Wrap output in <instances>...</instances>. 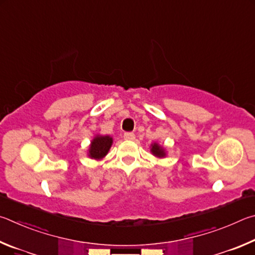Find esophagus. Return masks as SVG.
Segmentation results:
<instances>
[{"label":"esophagus","mask_w":255,"mask_h":255,"mask_svg":"<svg viewBox=\"0 0 255 255\" xmlns=\"http://www.w3.org/2000/svg\"><path fill=\"white\" fill-rule=\"evenodd\" d=\"M123 137H124V140H128V141H133V140L135 139V135L133 134V133L128 132V133H124Z\"/></svg>","instance_id":"esophagus-1"}]
</instances>
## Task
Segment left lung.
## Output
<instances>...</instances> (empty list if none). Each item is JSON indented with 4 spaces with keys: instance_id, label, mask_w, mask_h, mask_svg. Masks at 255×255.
I'll list each match as a JSON object with an SVG mask.
<instances>
[{
    "instance_id": "8db88e82",
    "label": "left lung",
    "mask_w": 255,
    "mask_h": 255,
    "mask_svg": "<svg viewBox=\"0 0 255 255\" xmlns=\"http://www.w3.org/2000/svg\"><path fill=\"white\" fill-rule=\"evenodd\" d=\"M150 151L155 158L158 159H163L167 157V150L163 145H160L158 142H153L150 145Z\"/></svg>"
}]
</instances>
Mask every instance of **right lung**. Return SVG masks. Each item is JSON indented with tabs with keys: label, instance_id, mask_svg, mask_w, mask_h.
<instances>
[{
	"label": "right lung",
	"instance_id": "right-lung-1",
	"mask_svg": "<svg viewBox=\"0 0 255 255\" xmlns=\"http://www.w3.org/2000/svg\"><path fill=\"white\" fill-rule=\"evenodd\" d=\"M112 144H113V137L111 135L96 134L91 141L88 146L87 155L93 160H102L109 153Z\"/></svg>",
	"mask_w": 255,
	"mask_h": 255
}]
</instances>
